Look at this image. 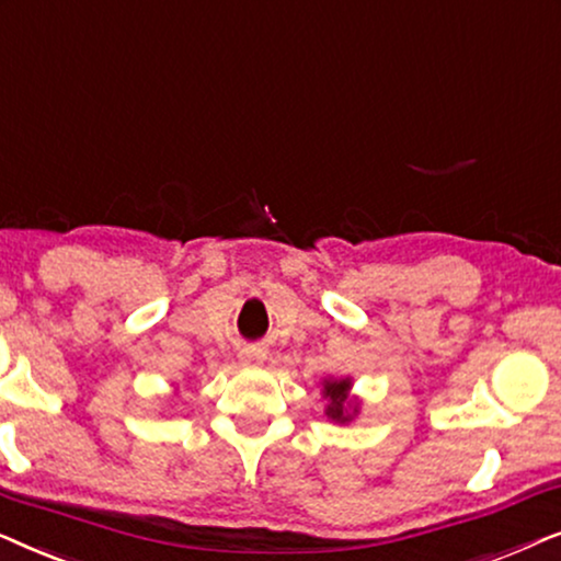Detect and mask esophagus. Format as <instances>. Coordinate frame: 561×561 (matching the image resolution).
<instances>
[{
  "label": "esophagus",
  "mask_w": 561,
  "mask_h": 561,
  "mask_svg": "<svg viewBox=\"0 0 561 561\" xmlns=\"http://www.w3.org/2000/svg\"><path fill=\"white\" fill-rule=\"evenodd\" d=\"M264 356H266L264 348H256V346L241 351V362L243 364H261V362H264Z\"/></svg>",
  "instance_id": "1"
}]
</instances>
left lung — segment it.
I'll use <instances>...</instances> for the list:
<instances>
[{
    "label": "left lung",
    "instance_id": "left-lung-1",
    "mask_svg": "<svg viewBox=\"0 0 561 561\" xmlns=\"http://www.w3.org/2000/svg\"><path fill=\"white\" fill-rule=\"evenodd\" d=\"M348 390H351V379L348 377L323 379V398L328 400L325 415L335 423L354 421V415L358 413V402L348 400Z\"/></svg>",
    "mask_w": 561,
    "mask_h": 561
}]
</instances>
